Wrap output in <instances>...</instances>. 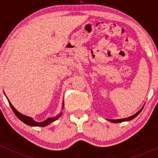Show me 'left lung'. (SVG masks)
<instances>
[{
  "label": "left lung",
  "instance_id": "8db88e82",
  "mask_svg": "<svg viewBox=\"0 0 158 158\" xmlns=\"http://www.w3.org/2000/svg\"><path fill=\"white\" fill-rule=\"evenodd\" d=\"M143 108H141V109L139 110L138 112H137V113H136L135 114H134V115H132V116H131V117H127V118H124V119H108V120H109L110 122H112V123H122V122H124V121L131 120V119H133L134 118H135V117H137V116L138 115V114H139V113H140L141 111H142Z\"/></svg>",
  "mask_w": 158,
  "mask_h": 158
}]
</instances>
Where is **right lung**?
Masks as SVG:
<instances>
[{"instance_id": "add662e5", "label": "right lung", "mask_w": 158, "mask_h": 158, "mask_svg": "<svg viewBox=\"0 0 158 158\" xmlns=\"http://www.w3.org/2000/svg\"><path fill=\"white\" fill-rule=\"evenodd\" d=\"M8 102H9V104H10V107H11V108H12V110H13L14 114H15L16 115V117H17L18 118L20 119V120L22 121L23 123H24L25 124L28 125V126H41V127L46 126H48V125L50 124V123H51L52 122H54L55 120H56V119H57L59 117H60L61 114V113L60 114H59V115H58L57 117H54V118H48L46 119V120L43 121V122L38 123V122H35V120H33V119H32L31 117H27V116H25L22 114L19 113V112L18 111V110H16L13 106H12V105L11 104V102H10V101H9V99H8ZM63 104H64V103H63ZM63 106H64V105H63Z\"/></svg>"}]
</instances>
